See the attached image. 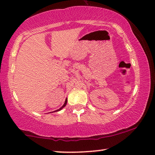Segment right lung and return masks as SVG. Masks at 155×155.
<instances>
[{"label":"right lung","mask_w":155,"mask_h":155,"mask_svg":"<svg viewBox=\"0 0 155 155\" xmlns=\"http://www.w3.org/2000/svg\"><path fill=\"white\" fill-rule=\"evenodd\" d=\"M67 98H66V100H65V102H64V105H63V106H61L60 108H59V109H58V110H57L54 111V112H57V111L61 110V109H62V108H64V107H65V106H66V105H67Z\"/></svg>","instance_id":"add662e5"}]
</instances>
